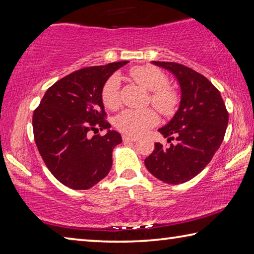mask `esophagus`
<instances>
[{"mask_svg":"<svg viewBox=\"0 0 254 254\" xmlns=\"http://www.w3.org/2000/svg\"><path fill=\"white\" fill-rule=\"evenodd\" d=\"M122 139L124 142H135V141H137L136 136H131V135H123Z\"/></svg>","mask_w":254,"mask_h":254,"instance_id":"obj_1","label":"esophagus"}]
</instances>
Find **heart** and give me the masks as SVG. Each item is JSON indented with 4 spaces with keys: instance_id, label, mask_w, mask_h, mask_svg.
<instances>
[{
    "instance_id": "obj_1",
    "label": "heart",
    "mask_w": 254,
    "mask_h": 254,
    "mask_svg": "<svg viewBox=\"0 0 254 254\" xmlns=\"http://www.w3.org/2000/svg\"><path fill=\"white\" fill-rule=\"evenodd\" d=\"M130 76L137 84L150 92L149 101L163 115L175 113L179 104L177 92L168 84V77L160 68L152 65L134 67L130 70ZM102 102L106 109L118 110L121 105L120 98V79L118 76H111L102 87ZM158 114L153 109L126 110L115 119V127L124 134L142 135L149 128L158 123Z\"/></svg>"
}]
</instances>
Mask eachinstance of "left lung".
Masks as SVG:
<instances>
[{
    "label": "left lung",
    "instance_id": "left-lung-1",
    "mask_svg": "<svg viewBox=\"0 0 254 254\" xmlns=\"http://www.w3.org/2000/svg\"><path fill=\"white\" fill-rule=\"evenodd\" d=\"M177 77L182 101L177 113L159 132L168 143L157 142L144 165L154 177L170 185L186 183L208 165L224 139L229 123L221 93L199 72L178 63L152 62Z\"/></svg>",
    "mask_w": 254,
    "mask_h": 254
}]
</instances>
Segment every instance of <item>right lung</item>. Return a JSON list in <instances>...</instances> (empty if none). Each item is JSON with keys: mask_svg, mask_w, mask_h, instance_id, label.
Wrapping results in <instances>:
<instances>
[{"mask_svg": "<svg viewBox=\"0 0 254 254\" xmlns=\"http://www.w3.org/2000/svg\"><path fill=\"white\" fill-rule=\"evenodd\" d=\"M127 63L124 60L71 72L47 89L33 112L38 151L55 178L67 187L85 190L109 174L112 151L122 137L111 130L105 135L96 134L111 127L101 92L109 77Z\"/></svg>", "mask_w": 254, "mask_h": 254, "instance_id": "1", "label": "right lung"}]
</instances>
